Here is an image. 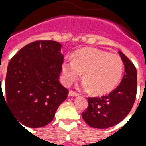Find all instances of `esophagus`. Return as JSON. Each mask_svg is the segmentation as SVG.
Listing matches in <instances>:
<instances>
[{
	"label": "esophagus",
	"mask_w": 146,
	"mask_h": 146,
	"mask_svg": "<svg viewBox=\"0 0 146 146\" xmlns=\"http://www.w3.org/2000/svg\"><path fill=\"white\" fill-rule=\"evenodd\" d=\"M78 95H79L78 93L73 92V91H70V92H69V96H70V97H76V96H78Z\"/></svg>",
	"instance_id": "obj_1"
}]
</instances>
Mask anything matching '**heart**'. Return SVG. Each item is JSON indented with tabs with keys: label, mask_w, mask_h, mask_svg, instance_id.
I'll return each instance as SVG.
<instances>
[{
	"label": "heart",
	"mask_w": 146,
	"mask_h": 146,
	"mask_svg": "<svg viewBox=\"0 0 146 146\" xmlns=\"http://www.w3.org/2000/svg\"><path fill=\"white\" fill-rule=\"evenodd\" d=\"M63 82L70 85L83 73L82 87L94 95L107 94L115 88L121 79L123 62L119 55L95 48L76 51L73 60H66L62 66Z\"/></svg>",
	"instance_id": "1"
}]
</instances>
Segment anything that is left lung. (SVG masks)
<instances>
[{
	"label": "left lung",
	"mask_w": 146,
	"mask_h": 146,
	"mask_svg": "<svg viewBox=\"0 0 146 146\" xmlns=\"http://www.w3.org/2000/svg\"><path fill=\"white\" fill-rule=\"evenodd\" d=\"M124 65V75L119 85L108 95L88 98V107L82 117L94 128H109L121 122L128 115L137 93V71L128 58L119 51Z\"/></svg>",
	"instance_id": "1"
}]
</instances>
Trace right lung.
<instances>
[{
    "label": "right lung",
    "instance_id": "add662e5",
    "mask_svg": "<svg viewBox=\"0 0 146 146\" xmlns=\"http://www.w3.org/2000/svg\"><path fill=\"white\" fill-rule=\"evenodd\" d=\"M61 48V44L53 40L32 42L9 62L5 101L21 125L32 128L48 125L66 99L69 92L58 80L63 62Z\"/></svg>",
    "mask_w": 146,
    "mask_h": 146
}]
</instances>
